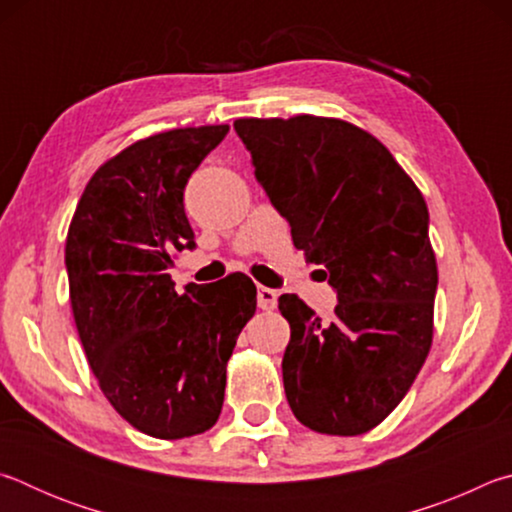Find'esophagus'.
Here are the masks:
<instances>
[{"instance_id": "1", "label": "esophagus", "mask_w": 512, "mask_h": 512, "mask_svg": "<svg viewBox=\"0 0 512 512\" xmlns=\"http://www.w3.org/2000/svg\"><path fill=\"white\" fill-rule=\"evenodd\" d=\"M257 305L264 311H273L277 305V291L268 289V287H259L257 289Z\"/></svg>"}]
</instances>
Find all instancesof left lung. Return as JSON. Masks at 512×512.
<instances>
[{
	"mask_svg": "<svg viewBox=\"0 0 512 512\" xmlns=\"http://www.w3.org/2000/svg\"><path fill=\"white\" fill-rule=\"evenodd\" d=\"M255 176L293 246L325 266L339 305L323 323L296 293L284 393L311 431L359 436L388 418L433 341L436 253L424 196L375 135L336 117L237 119Z\"/></svg>",
	"mask_w": 512,
	"mask_h": 512,
	"instance_id": "8db88e82",
	"label": "left lung"
}]
</instances>
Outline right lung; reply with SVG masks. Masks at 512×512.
Wrapping results in <instances>:
<instances>
[{"mask_svg": "<svg viewBox=\"0 0 512 512\" xmlns=\"http://www.w3.org/2000/svg\"><path fill=\"white\" fill-rule=\"evenodd\" d=\"M230 126L155 133L92 173L65 241L69 302L101 393L137 431L160 440L219 420L225 366L257 309L244 273L173 289L167 273L194 248L183 192Z\"/></svg>", "mask_w": 512, "mask_h": 512, "instance_id": "1", "label": "right lung"}]
</instances>
